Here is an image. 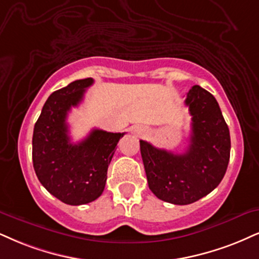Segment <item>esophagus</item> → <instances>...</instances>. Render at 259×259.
I'll list each match as a JSON object with an SVG mask.
<instances>
[{
	"instance_id": "1",
	"label": "esophagus",
	"mask_w": 259,
	"mask_h": 259,
	"mask_svg": "<svg viewBox=\"0 0 259 259\" xmlns=\"http://www.w3.org/2000/svg\"><path fill=\"white\" fill-rule=\"evenodd\" d=\"M135 132L137 133V135H142L143 131H142V130H139V128H136V130H135Z\"/></svg>"
}]
</instances>
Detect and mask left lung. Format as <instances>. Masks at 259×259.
Instances as JSON below:
<instances>
[{
	"label": "left lung",
	"mask_w": 259,
	"mask_h": 259,
	"mask_svg": "<svg viewBox=\"0 0 259 259\" xmlns=\"http://www.w3.org/2000/svg\"><path fill=\"white\" fill-rule=\"evenodd\" d=\"M185 104L192 116L190 145L173 154L140 140L149 188L164 202L187 205L209 194L221 183L231 155V136L215 97L192 86Z\"/></svg>",
	"instance_id": "left-lung-1"
}]
</instances>
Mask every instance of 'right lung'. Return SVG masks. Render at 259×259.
I'll return each instance as SVG.
<instances>
[{
  "instance_id": "obj_1",
  "label": "right lung",
  "mask_w": 259,
  "mask_h": 259,
  "mask_svg": "<svg viewBox=\"0 0 259 259\" xmlns=\"http://www.w3.org/2000/svg\"><path fill=\"white\" fill-rule=\"evenodd\" d=\"M94 79L75 80L49 96L38 117L32 138L33 168L49 193L68 205H81L103 192L107 171L124 133L92 130L80 143L68 136L67 115L84 98Z\"/></svg>"
}]
</instances>
